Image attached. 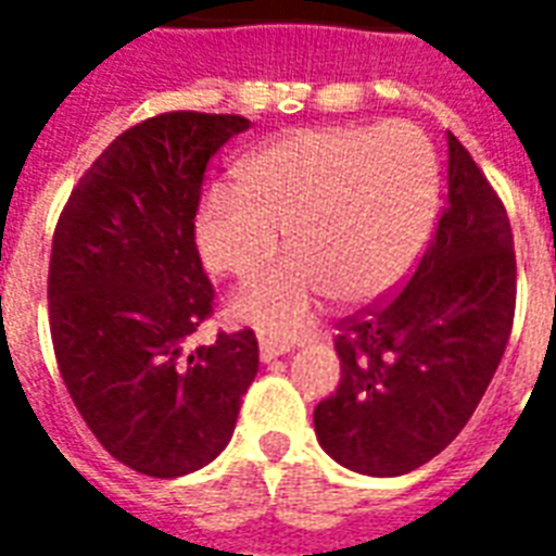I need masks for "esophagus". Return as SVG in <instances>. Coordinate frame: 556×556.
I'll return each instance as SVG.
<instances>
[{
    "instance_id": "1",
    "label": "esophagus",
    "mask_w": 556,
    "mask_h": 556,
    "mask_svg": "<svg viewBox=\"0 0 556 556\" xmlns=\"http://www.w3.org/2000/svg\"><path fill=\"white\" fill-rule=\"evenodd\" d=\"M291 352V346L288 343H279V340H270V338H260V357L265 361V364H270V361H277V357L288 355Z\"/></svg>"
}]
</instances>
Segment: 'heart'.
Wrapping results in <instances>:
<instances>
[{"label": "heart", "mask_w": 556, "mask_h": 556, "mask_svg": "<svg viewBox=\"0 0 556 556\" xmlns=\"http://www.w3.org/2000/svg\"><path fill=\"white\" fill-rule=\"evenodd\" d=\"M439 195L435 155L406 124L300 129L239 164V187L213 185L195 210V248L210 270L248 279L233 320L277 340L312 329L326 296L378 300L409 274L430 239Z\"/></svg>", "instance_id": "1"}]
</instances>
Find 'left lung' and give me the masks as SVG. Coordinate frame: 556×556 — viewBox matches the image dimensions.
Segmentation results:
<instances>
[{
  "mask_svg": "<svg viewBox=\"0 0 556 556\" xmlns=\"http://www.w3.org/2000/svg\"><path fill=\"white\" fill-rule=\"evenodd\" d=\"M514 305L508 213L447 132V207L413 279L389 303L340 323V383L314 409L320 447L380 479L439 456L505 355Z\"/></svg>",
  "mask_w": 556,
  "mask_h": 556,
  "instance_id": "1",
  "label": "left lung"
}]
</instances>
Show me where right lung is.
<instances>
[{
	"mask_svg": "<svg viewBox=\"0 0 556 556\" xmlns=\"http://www.w3.org/2000/svg\"><path fill=\"white\" fill-rule=\"evenodd\" d=\"M251 121L167 112L109 143L56 222L48 320L65 389L103 447L143 476L210 465L260 369L251 329L187 352L213 312L195 248L207 161Z\"/></svg>",
	"mask_w": 556,
	"mask_h": 556,
	"instance_id": "1",
	"label": "right lung"
}]
</instances>
